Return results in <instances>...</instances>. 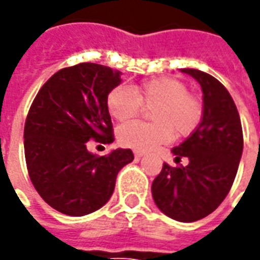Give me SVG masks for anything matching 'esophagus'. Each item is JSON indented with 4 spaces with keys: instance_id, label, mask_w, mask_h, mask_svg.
I'll use <instances>...</instances> for the list:
<instances>
[{
    "instance_id": "obj_1",
    "label": "esophagus",
    "mask_w": 260,
    "mask_h": 260,
    "mask_svg": "<svg viewBox=\"0 0 260 260\" xmlns=\"http://www.w3.org/2000/svg\"><path fill=\"white\" fill-rule=\"evenodd\" d=\"M134 154H135L136 158H141V157H143V156H145V153H143V152H135Z\"/></svg>"
}]
</instances>
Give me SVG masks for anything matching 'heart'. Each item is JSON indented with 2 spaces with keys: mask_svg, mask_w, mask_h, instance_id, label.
Listing matches in <instances>:
<instances>
[{
  "mask_svg": "<svg viewBox=\"0 0 260 260\" xmlns=\"http://www.w3.org/2000/svg\"><path fill=\"white\" fill-rule=\"evenodd\" d=\"M107 110L117 121H126L141 111L142 106L152 107V124L132 121L117 131L118 142L135 150H152L169 143L174 132L188 136L199 126L203 107L199 99L188 93V86L174 78H157L141 85L117 86L108 93Z\"/></svg>",
  "mask_w": 260,
  "mask_h": 260,
  "instance_id": "obj_1",
  "label": "heart"
}]
</instances>
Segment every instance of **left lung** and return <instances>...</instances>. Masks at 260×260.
<instances>
[{
  "instance_id": "1",
  "label": "left lung",
  "mask_w": 260,
  "mask_h": 260,
  "mask_svg": "<svg viewBox=\"0 0 260 260\" xmlns=\"http://www.w3.org/2000/svg\"><path fill=\"white\" fill-rule=\"evenodd\" d=\"M203 91V117L181 145L171 149L178 166L164 163L152 184L156 206L173 220L192 223L214 212L234 182L242 156L244 138L233 97L212 75L182 68ZM185 157V168L179 160Z\"/></svg>"
}]
</instances>
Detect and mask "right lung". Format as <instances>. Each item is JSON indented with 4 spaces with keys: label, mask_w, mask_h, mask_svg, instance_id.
Instances as JSON below:
<instances>
[{
    "label": "right lung",
    "mask_w": 260,
    "mask_h": 260,
    "mask_svg": "<svg viewBox=\"0 0 260 260\" xmlns=\"http://www.w3.org/2000/svg\"><path fill=\"white\" fill-rule=\"evenodd\" d=\"M121 72L82 62L54 74L31 104L25 132L29 177L39 195L67 216H85L113 195L119 170L134 160L131 149L97 157L87 142H113L107 96Z\"/></svg>",
    "instance_id": "right-lung-1"
}]
</instances>
